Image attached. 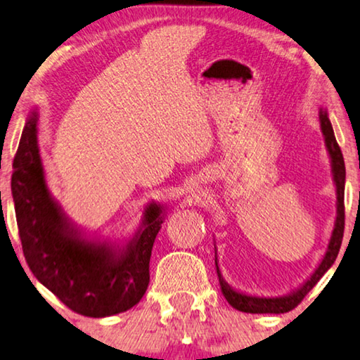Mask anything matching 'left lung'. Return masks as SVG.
Segmentation results:
<instances>
[{"label":"left lung","instance_id":"left-lung-1","mask_svg":"<svg viewBox=\"0 0 360 360\" xmlns=\"http://www.w3.org/2000/svg\"><path fill=\"white\" fill-rule=\"evenodd\" d=\"M319 124H321V132L324 137V146L331 159V174L333 181L336 185V219H334V228L329 238L328 249L324 252L321 262L318 264V267L314 269V272L300 285L297 290H293L292 293L282 295V297H255V295H248L239 292L231 287L221 275L218 257L214 259L216 262V272H218L219 278V287L223 292L224 298L228 300L231 307L239 309L243 313H270V314H280L287 313L290 309H293L297 304L302 302L309 290L318 283V280L323 277L324 274L331 269V265L336 260L339 249H341L342 243V234H344V185H346V167H344L342 152L339 149L336 137H334V131L331 126V121L328 117V111L324 108H319Z\"/></svg>","mask_w":360,"mask_h":360}]
</instances>
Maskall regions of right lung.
<instances>
[{"label": "right lung", "instance_id": "1", "mask_svg": "<svg viewBox=\"0 0 360 360\" xmlns=\"http://www.w3.org/2000/svg\"><path fill=\"white\" fill-rule=\"evenodd\" d=\"M39 110L24 124L14 157L11 193L22 252L34 277L68 308L105 318L141 302L149 287V262L165 206L150 201L136 234L122 244L90 239L72 223L46 181L37 142Z\"/></svg>", "mask_w": 360, "mask_h": 360}]
</instances>
